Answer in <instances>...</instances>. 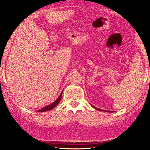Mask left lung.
<instances>
[{"label": "left lung", "mask_w": 150, "mask_h": 150, "mask_svg": "<svg viewBox=\"0 0 150 150\" xmlns=\"http://www.w3.org/2000/svg\"><path fill=\"white\" fill-rule=\"evenodd\" d=\"M91 106L93 107V108H94V109H96V110H98V111H104V112H115L114 111H106V110H101V109H99V108H96V107H94V106H93V105H91Z\"/></svg>", "instance_id": "1"}]
</instances>
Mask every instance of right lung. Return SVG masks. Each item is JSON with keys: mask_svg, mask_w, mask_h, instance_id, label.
Segmentation results:
<instances>
[{"mask_svg": "<svg viewBox=\"0 0 150 150\" xmlns=\"http://www.w3.org/2000/svg\"><path fill=\"white\" fill-rule=\"evenodd\" d=\"M62 91L61 92V94L59 95V98L56 99L55 101H54L52 104H49V105H48V106H45V107H44V108H42L41 109H40V110H38V112H45V111H47L51 110H52L54 108H55L57 105V104L59 103V102L61 101V97H62Z\"/></svg>", "mask_w": 150, "mask_h": 150, "instance_id": "add662e5", "label": "right lung"}]
</instances>
